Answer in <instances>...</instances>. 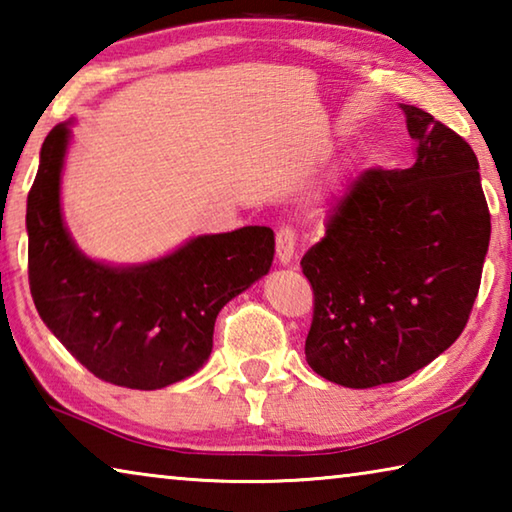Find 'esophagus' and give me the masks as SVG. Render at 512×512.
I'll return each instance as SVG.
<instances>
[{
  "label": "esophagus",
  "instance_id": "esophagus-1",
  "mask_svg": "<svg viewBox=\"0 0 512 512\" xmlns=\"http://www.w3.org/2000/svg\"><path fill=\"white\" fill-rule=\"evenodd\" d=\"M275 248H277V259L282 264H291L293 255H296V230L291 225H282L275 235Z\"/></svg>",
  "mask_w": 512,
  "mask_h": 512
}]
</instances>
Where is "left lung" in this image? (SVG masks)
<instances>
[{"label":"left lung","instance_id":"8db88e82","mask_svg":"<svg viewBox=\"0 0 512 512\" xmlns=\"http://www.w3.org/2000/svg\"><path fill=\"white\" fill-rule=\"evenodd\" d=\"M415 164L370 167L302 257L314 291L309 366L348 388L413 375L467 325L490 241L479 160L461 135L404 106Z\"/></svg>","mask_w":512,"mask_h":512}]
</instances>
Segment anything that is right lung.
<instances>
[{"label":"right lung","instance_id":"right-lung-1","mask_svg":"<svg viewBox=\"0 0 512 512\" xmlns=\"http://www.w3.org/2000/svg\"><path fill=\"white\" fill-rule=\"evenodd\" d=\"M69 126L51 128L27 201L29 287L40 318L94 377L155 391L185 379L212 352L223 305L268 273L271 228L246 225L196 237L142 266L92 262L60 214V169Z\"/></svg>","mask_w":512,"mask_h":512}]
</instances>
